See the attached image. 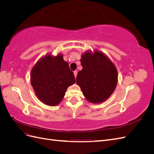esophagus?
<instances>
[{"mask_svg":"<svg viewBox=\"0 0 154 154\" xmlns=\"http://www.w3.org/2000/svg\"><path fill=\"white\" fill-rule=\"evenodd\" d=\"M77 73H78L77 71H74V76H75V78H76V76H77Z\"/></svg>","mask_w":154,"mask_h":154,"instance_id":"obj_1","label":"esophagus"}]
</instances>
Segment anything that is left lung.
<instances>
[{
	"label": "left lung",
	"instance_id": "8db88e82",
	"mask_svg": "<svg viewBox=\"0 0 154 154\" xmlns=\"http://www.w3.org/2000/svg\"><path fill=\"white\" fill-rule=\"evenodd\" d=\"M82 70L78 73L77 84L83 94L91 103H98L109 98L118 82V71L114 65L100 51L83 54Z\"/></svg>",
	"mask_w": 154,
	"mask_h": 154
}]
</instances>
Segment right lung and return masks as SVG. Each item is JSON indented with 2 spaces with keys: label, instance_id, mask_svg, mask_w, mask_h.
Here are the masks:
<instances>
[{
  "label": "right lung",
  "instance_id": "add662e5",
  "mask_svg": "<svg viewBox=\"0 0 154 154\" xmlns=\"http://www.w3.org/2000/svg\"><path fill=\"white\" fill-rule=\"evenodd\" d=\"M74 75L62 54L45 56L32 69L31 83L38 98L55 106L61 102L69 86L75 83Z\"/></svg>",
  "mask_w": 154,
  "mask_h": 154
}]
</instances>
